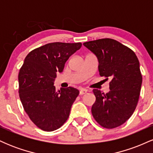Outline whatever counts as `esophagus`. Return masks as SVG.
Returning a JSON list of instances; mask_svg holds the SVG:
<instances>
[{
	"instance_id": "1",
	"label": "esophagus",
	"mask_w": 153,
	"mask_h": 153,
	"mask_svg": "<svg viewBox=\"0 0 153 153\" xmlns=\"http://www.w3.org/2000/svg\"><path fill=\"white\" fill-rule=\"evenodd\" d=\"M87 92H88L87 89H84V88L80 89V95H84L86 94Z\"/></svg>"
}]
</instances>
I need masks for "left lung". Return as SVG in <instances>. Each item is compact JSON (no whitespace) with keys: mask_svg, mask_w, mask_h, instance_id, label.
<instances>
[{"mask_svg":"<svg viewBox=\"0 0 153 153\" xmlns=\"http://www.w3.org/2000/svg\"><path fill=\"white\" fill-rule=\"evenodd\" d=\"M83 45L97 57L100 75L105 80L111 78L108 93L93 90L96 96L91 108L93 117L106 129L119 127L134 113L140 97L143 77L137 57L112 39L86 42Z\"/></svg>","mask_w":153,"mask_h":153,"instance_id":"1","label":"left lung"}]
</instances>
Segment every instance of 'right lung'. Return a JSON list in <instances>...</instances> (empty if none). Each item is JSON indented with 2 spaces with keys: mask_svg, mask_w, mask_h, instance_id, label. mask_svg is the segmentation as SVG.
<instances>
[{
  "mask_svg": "<svg viewBox=\"0 0 153 153\" xmlns=\"http://www.w3.org/2000/svg\"><path fill=\"white\" fill-rule=\"evenodd\" d=\"M82 46L78 43H49L31 51L19 73V94L24 111L35 125L44 131L59 129L68 119L79 94L73 87L57 91V72Z\"/></svg>",
  "mask_w": 153,
  "mask_h": 153,
  "instance_id": "obj_1",
  "label": "right lung"
}]
</instances>
